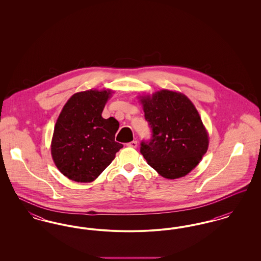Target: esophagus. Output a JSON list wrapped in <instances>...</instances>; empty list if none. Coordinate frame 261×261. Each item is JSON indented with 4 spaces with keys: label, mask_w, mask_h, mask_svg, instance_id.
I'll return each mask as SVG.
<instances>
[{
    "label": "esophagus",
    "mask_w": 261,
    "mask_h": 261,
    "mask_svg": "<svg viewBox=\"0 0 261 261\" xmlns=\"http://www.w3.org/2000/svg\"><path fill=\"white\" fill-rule=\"evenodd\" d=\"M127 146H128V147H130V148H137L138 143H137V141H132V142L128 143V144H127Z\"/></svg>",
    "instance_id": "esophagus-1"
}]
</instances>
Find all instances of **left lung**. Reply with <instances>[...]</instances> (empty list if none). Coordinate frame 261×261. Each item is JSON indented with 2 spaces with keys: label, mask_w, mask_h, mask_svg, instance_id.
Returning <instances> with one entry per match:
<instances>
[{
  "label": "left lung",
  "mask_w": 261,
  "mask_h": 261,
  "mask_svg": "<svg viewBox=\"0 0 261 261\" xmlns=\"http://www.w3.org/2000/svg\"><path fill=\"white\" fill-rule=\"evenodd\" d=\"M141 102L151 138L142 141L140 151L149 166L167 179L191 172L208 148V134L193 102L169 90L143 96Z\"/></svg>",
  "instance_id": "1"
}]
</instances>
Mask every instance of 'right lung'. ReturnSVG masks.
<instances>
[{
  "instance_id": "add662e5",
  "label": "right lung",
  "mask_w": 261,
  "mask_h": 261,
  "mask_svg": "<svg viewBox=\"0 0 261 261\" xmlns=\"http://www.w3.org/2000/svg\"><path fill=\"white\" fill-rule=\"evenodd\" d=\"M111 95V90L76 93L64 105L57 120L51 156L58 169L72 181H94L123 147L114 141L118 121L101 117Z\"/></svg>"
}]
</instances>
